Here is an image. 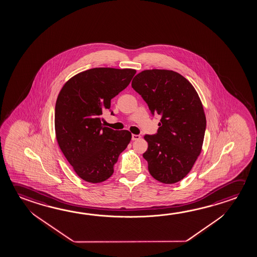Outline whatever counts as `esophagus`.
<instances>
[{
    "label": "esophagus",
    "instance_id": "obj_1",
    "mask_svg": "<svg viewBox=\"0 0 257 257\" xmlns=\"http://www.w3.org/2000/svg\"><path fill=\"white\" fill-rule=\"evenodd\" d=\"M141 139V135H132V140L133 141H138Z\"/></svg>",
    "mask_w": 257,
    "mask_h": 257
}]
</instances>
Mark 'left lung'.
<instances>
[{"mask_svg": "<svg viewBox=\"0 0 257 257\" xmlns=\"http://www.w3.org/2000/svg\"><path fill=\"white\" fill-rule=\"evenodd\" d=\"M132 87L152 114L161 115L158 134L144 136L149 172L164 184L180 181L194 167L204 139L206 117L198 93L189 80L170 70L143 71Z\"/></svg>", "mask_w": 257, "mask_h": 257, "instance_id": "obj_1", "label": "left lung"}]
</instances>
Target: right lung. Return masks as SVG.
<instances>
[{
  "instance_id": "obj_1",
  "label": "right lung",
  "mask_w": 257,
  "mask_h": 257,
  "mask_svg": "<svg viewBox=\"0 0 257 257\" xmlns=\"http://www.w3.org/2000/svg\"><path fill=\"white\" fill-rule=\"evenodd\" d=\"M134 69L93 68L65 82L55 104L56 141L79 177L92 184L108 179L118 157L130 143L129 131L103 126V112L126 88Z\"/></svg>"
}]
</instances>
